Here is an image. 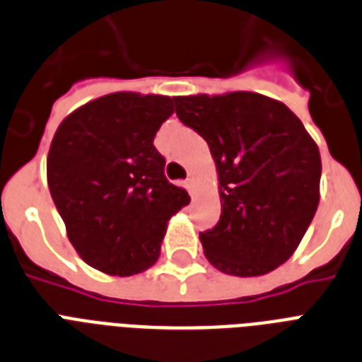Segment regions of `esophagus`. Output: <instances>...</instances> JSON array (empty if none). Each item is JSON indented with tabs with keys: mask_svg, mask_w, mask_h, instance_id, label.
<instances>
[{
	"mask_svg": "<svg viewBox=\"0 0 362 362\" xmlns=\"http://www.w3.org/2000/svg\"><path fill=\"white\" fill-rule=\"evenodd\" d=\"M184 187H186L187 189V193H189V195H195V180H193V178H187L186 182H184Z\"/></svg>",
	"mask_w": 362,
	"mask_h": 362,
	"instance_id": "esophagus-1",
	"label": "esophagus"
}]
</instances>
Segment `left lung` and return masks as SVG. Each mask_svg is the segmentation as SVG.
<instances>
[{"label": "left lung", "instance_id": "1", "mask_svg": "<svg viewBox=\"0 0 362 362\" xmlns=\"http://www.w3.org/2000/svg\"><path fill=\"white\" fill-rule=\"evenodd\" d=\"M176 116L209 142L221 216L199 233L204 255L233 276L286 263L320 204V148L276 99L253 92L175 98Z\"/></svg>", "mask_w": 362, "mask_h": 362}]
</instances>
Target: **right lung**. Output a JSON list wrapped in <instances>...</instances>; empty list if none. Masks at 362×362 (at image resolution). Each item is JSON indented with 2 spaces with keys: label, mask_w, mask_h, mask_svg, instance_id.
I'll return each mask as SVG.
<instances>
[{
  "label": "right lung",
  "mask_w": 362,
  "mask_h": 362,
  "mask_svg": "<svg viewBox=\"0 0 362 362\" xmlns=\"http://www.w3.org/2000/svg\"><path fill=\"white\" fill-rule=\"evenodd\" d=\"M167 95L116 92L71 112L52 139L48 189L67 237L90 267L131 276L159 257L167 221L189 203L165 178L153 146L173 109Z\"/></svg>",
  "instance_id": "add662e5"
}]
</instances>
